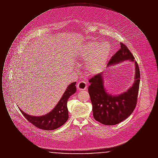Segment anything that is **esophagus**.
<instances>
[{
  "instance_id": "obj_1",
  "label": "esophagus",
  "mask_w": 158,
  "mask_h": 158,
  "mask_svg": "<svg viewBox=\"0 0 158 158\" xmlns=\"http://www.w3.org/2000/svg\"><path fill=\"white\" fill-rule=\"evenodd\" d=\"M77 89L79 90H85L87 88V85H86V83L84 81H81L79 82H78L77 85Z\"/></svg>"
}]
</instances>
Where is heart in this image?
I'll list each match as a JSON object with an SVG mask.
<instances>
[{"instance_id":"heart-1","label":"heart","mask_w":158,"mask_h":158,"mask_svg":"<svg viewBox=\"0 0 158 158\" xmlns=\"http://www.w3.org/2000/svg\"><path fill=\"white\" fill-rule=\"evenodd\" d=\"M111 45L108 41L99 43L92 41L85 43L79 49V57L86 60L85 69L89 75H94L99 73L104 67L111 54Z\"/></svg>"}]
</instances>
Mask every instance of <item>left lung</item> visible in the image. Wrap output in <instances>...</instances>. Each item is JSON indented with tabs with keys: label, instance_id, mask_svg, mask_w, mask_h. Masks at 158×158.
<instances>
[{
	"label": "left lung",
	"instance_id": "8db88e82",
	"mask_svg": "<svg viewBox=\"0 0 158 158\" xmlns=\"http://www.w3.org/2000/svg\"><path fill=\"white\" fill-rule=\"evenodd\" d=\"M120 49L109 61L110 67L124 61H135V82L127 92L118 95L106 92L104 86L103 73H99L89 80L88 92L92 105L93 115L95 120L106 126L115 125L126 120L135 109L139 89L140 74L138 64L127 46L120 43Z\"/></svg>",
	"mask_w": 158,
	"mask_h": 158
}]
</instances>
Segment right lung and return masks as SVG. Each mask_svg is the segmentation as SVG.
<instances>
[{
    "label": "right lung",
    "instance_id": "right-lung-1",
    "mask_svg": "<svg viewBox=\"0 0 158 158\" xmlns=\"http://www.w3.org/2000/svg\"><path fill=\"white\" fill-rule=\"evenodd\" d=\"M76 82L70 83L60 101L53 110L42 116H32L24 113L19 108L25 118L36 127L44 130H53L63 126L69 118L67 102L69 97L76 90Z\"/></svg>",
    "mask_w": 158,
    "mask_h": 158
}]
</instances>
